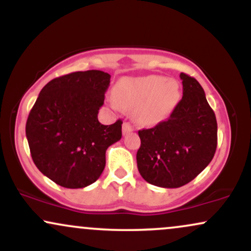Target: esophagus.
<instances>
[{"instance_id":"obj_1","label":"esophagus","mask_w":251,"mask_h":251,"mask_svg":"<svg viewBox=\"0 0 251 251\" xmlns=\"http://www.w3.org/2000/svg\"><path fill=\"white\" fill-rule=\"evenodd\" d=\"M132 131H133V127L131 126V124H129V123H124L123 124V133L124 134H127Z\"/></svg>"}]
</instances>
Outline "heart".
<instances>
[{"mask_svg":"<svg viewBox=\"0 0 251 251\" xmlns=\"http://www.w3.org/2000/svg\"><path fill=\"white\" fill-rule=\"evenodd\" d=\"M180 99L179 83L162 75L123 77L114 87V107L134 109L137 123L154 126L174 111Z\"/></svg>","mask_w":251,"mask_h":251,"instance_id":"1","label":"heart"}]
</instances>
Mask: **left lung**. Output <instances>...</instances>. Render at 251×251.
I'll use <instances>...</instances> for the list:
<instances>
[{"label": "left lung", "mask_w": 251, "mask_h": 251, "mask_svg": "<svg viewBox=\"0 0 251 251\" xmlns=\"http://www.w3.org/2000/svg\"><path fill=\"white\" fill-rule=\"evenodd\" d=\"M183 97L165 122L140 129L139 174L148 183L175 189L195 179L214 158L217 122L195 77L180 73Z\"/></svg>", "instance_id": "obj_1"}]
</instances>
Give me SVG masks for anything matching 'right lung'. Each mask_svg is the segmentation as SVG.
<instances>
[{
  "mask_svg": "<svg viewBox=\"0 0 251 251\" xmlns=\"http://www.w3.org/2000/svg\"><path fill=\"white\" fill-rule=\"evenodd\" d=\"M111 75L74 72L50 81L40 92L25 124L36 168L54 183L81 189L94 183L106 165V150L122 139V120H98Z\"/></svg>",
  "mask_w": 251,
  "mask_h": 251,
  "instance_id": "add662e5",
  "label": "right lung"
}]
</instances>
